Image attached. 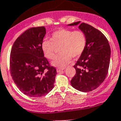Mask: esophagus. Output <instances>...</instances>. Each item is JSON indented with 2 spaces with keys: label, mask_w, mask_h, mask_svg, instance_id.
Masks as SVG:
<instances>
[{
  "label": "esophagus",
  "mask_w": 121,
  "mask_h": 121,
  "mask_svg": "<svg viewBox=\"0 0 121 121\" xmlns=\"http://www.w3.org/2000/svg\"><path fill=\"white\" fill-rule=\"evenodd\" d=\"M64 69H57V73H60L61 72V71H63V70H64Z\"/></svg>",
  "instance_id": "esophagus-1"
}]
</instances>
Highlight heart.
Masks as SVG:
<instances>
[{"instance_id": "1", "label": "heart", "mask_w": 121, "mask_h": 121, "mask_svg": "<svg viewBox=\"0 0 121 121\" xmlns=\"http://www.w3.org/2000/svg\"><path fill=\"white\" fill-rule=\"evenodd\" d=\"M86 42V36L83 31L60 29L52 34L50 41L45 40L42 43L41 49L47 58L54 60L57 56L58 49L60 48L61 55L51 64L63 69L70 63L72 57L77 58L83 53Z\"/></svg>"}]
</instances>
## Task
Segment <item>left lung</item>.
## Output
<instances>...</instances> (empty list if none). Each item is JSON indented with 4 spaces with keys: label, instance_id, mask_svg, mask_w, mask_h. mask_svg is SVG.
<instances>
[{
    "label": "left lung",
    "instance_id": "left-lung-1",
    "mask_svg": "<svg viewBox=\"0 0 121 121\" xmlns=\"http://www.w3.org/2000/svg\"><path fill=\"white\" fill-rule=\"evenodd\" d=\"M68 26H78L86 36V45L74 67L76 74L71 84L76 90L87 92L98 88L107 76L111 57L108 41L100 31L80 21Z\"/></svg>",
    "mask_w": 121,
    "mask_h": 121
}]
</instances>
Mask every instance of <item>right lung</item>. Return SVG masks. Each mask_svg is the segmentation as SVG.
<instances>
[{
  "label": "right lung",
  "instance_id": "obj_1",
  "mask_svg": "<svg viewBox=\"0 0 121 121\" xmlns=\"http://www.w3.org/2000/svg\"><path fill=\"white\" fill-rule=\"evenodd\" d=\"M46 34L44 26L31 28L16 39L10 52V69L12 79L25 95L45 96L54 88L56 69L48 65L41 44Z\"/></svg>",
  "mask_w": 121,
  "mask_h": 121
}]
</instances>
